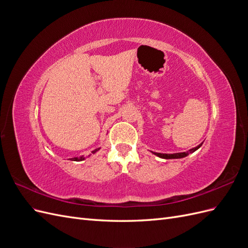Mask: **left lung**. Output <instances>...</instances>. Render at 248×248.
I'll return each mask as SVG.
<instances>
[{
    "instance_id": "8db88e82",
    "label": "left lung",
    "mask_w": 248,
    "mask_h": 248,
    "mask_svg": "<svg viewBox=\"0 0 248 248\" xmlns=\"http://www.w3.org/2000/svg\"><path fill=\"white\" fill-rule=\"evenodd\" d=\"M201 146H202V144H201V145H199V146H197L196 148H192V149H190L189 151H187V152H182V153H174V154H162V153H156V152H152V153H153V154H155V155H157V156L161 157V158H166V159L183 158V157H185V156H187V155H189L190 153H192V152L196 151V150H198Z\"/></svg>"
}]
</instances>
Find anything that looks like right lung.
<instances>
[{"instance_id": "right-lung-1", "label": "right lung", "mask_w": 248, "mask_h": 248, "mask_svg": "<svg viewBox=\"0 0 248 248\" xmlns=\"http://www.w3.org/2000/svg\"><path fill=\"white\" fill-rule=\"evenodd\" d=\"M98 150H99V149H95L92 153L97 152V151H98ZM71 159H72V160H74V161H81V160H84V159H85V157H84V156H80V157H74V158H71Z\"/></svg>"}]
</instances>
